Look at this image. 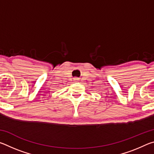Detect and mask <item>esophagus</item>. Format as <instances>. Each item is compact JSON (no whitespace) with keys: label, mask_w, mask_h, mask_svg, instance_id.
<instances>
[{"label":"esophagus","mask_w":154,"mask_h":154,"mask_svg":"<svg viewBox=\"0 0 154 154\" xmlns=\"http://www.w3.org/2000/svg\"><path fill=\"white\" fill-rule=\"evenodd\" d=\"M74 81H75V82H77V81H78V79H77V77H75V78H74Z\"/></svg>","instance_id":"1"}]
</instances>
